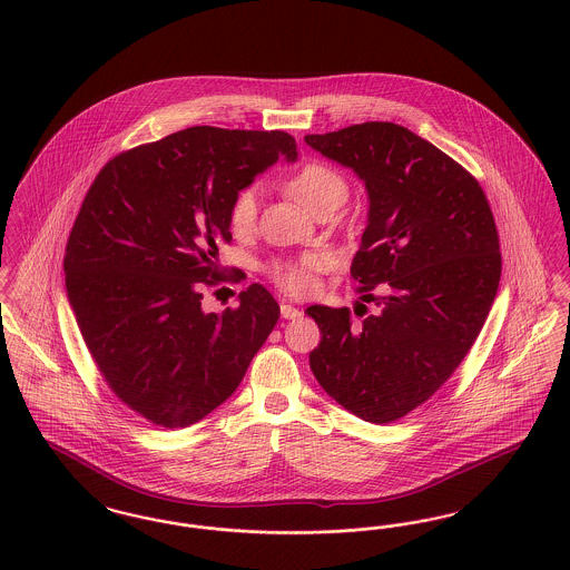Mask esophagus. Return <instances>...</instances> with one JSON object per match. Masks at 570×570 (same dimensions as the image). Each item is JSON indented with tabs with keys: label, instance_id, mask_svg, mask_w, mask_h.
Masks as SVG:
<instances>
[{
	"label": "esophagus",
	"instance_id": "34e87169",
	"mask_svg": "<svg viewBox=\"0 0 570 570\" xmlns=\"http://www.w3.org/2000/svg\"><path fill=\"white\" fill-rule=\"evenodd\" d=\"M279 312H282V318H286V321H295V318L301 316V309L295 307V305H291V303H282Z\"/></svg>",
	"mask_w": 570,
	"mask_h": 570
}]
</instances>
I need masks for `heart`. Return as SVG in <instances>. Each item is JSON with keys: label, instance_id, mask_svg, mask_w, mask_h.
<instances>
[{"label": "heart", "instance_id": "heart-1", "mask_svg": "<svg viewBox=\"0 0 570 570\" xmlns=\"http://www.w3.org/2000/svg\"><path fill=\"white\" fill-rule=\"evenodd\" d=\"M284 188L298 205H303L312 214L323 205H340L348 191L342 173L318 160L305 163L297 168L284 181ZM256 214H258V190L249 186L237 191L228 212L230 228L235 233L252 230L256 224ZM326 267H328V258L323 252H305L291 261H275L269 267V275L282 291L291 295H303L314 286L316 275L325 272Z\"/></svg>", "mask_w": 570, "mask_h": 570}]
</instances>
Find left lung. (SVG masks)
Masks as SVG:
<instances>
[{
  "label": "left lung",
  "mask_w": 570,
  "mask_h": 570,
  "mask_svg": "<svg viewBox=\"0 0 570 570\" xmlns=\"http://www.w3.org/2000/svg\"><path fill=\"white\" fill-rule=\"evenodd\" d=\"M365 181L370 217L351 275L363 303L305 309L323 333L309 367L363 421L393 423L451 379L488 321L502 254L488 196L460 163L391 121L307 135ZM365 302L380 312L363 317Z\"/></svg>",
  "instance_id": "obj_1"
}]
</instances>
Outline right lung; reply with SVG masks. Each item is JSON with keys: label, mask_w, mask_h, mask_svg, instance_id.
Instances as JSON below:
<instances>
[{"label": "right lung", "mask_w": 570, "mask_h": 570, "mask_svg": "<svg viewBox=\"0 0 570 570\" xmlns=\"http://www.w3.org/2000/svg\"><path fill=\"white\" fill-rule=\"evenodd\" d=\"M279 156L288 132L194 126L117 154L85 194L63 272L85 346L110 391L149 423L205 419L244 380L279 318L261 284L205 314L203 288L224 282L230 203Z\"/></svg>", "instance_id": "right-lung-1"}]
</instances>
